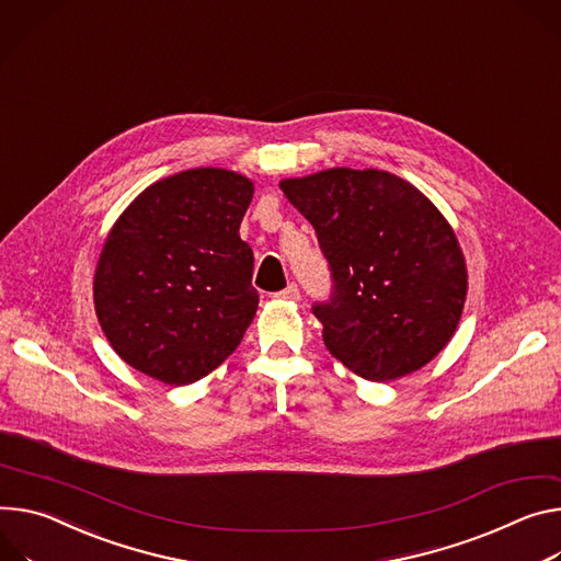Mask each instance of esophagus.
<instances>
[{
	"label": "esophagus",
	"mask_w": 561,
	"mask_h": 561,
	"mask_svg": "<svg viewBox=\"0 0 561 561\" xmlns=\"http://www.w3.org/2000/svg\"><path fill=\"white\" fill-rule=\"evenodd\" d=\"M275 297H279V299H290V301H295V299H299V288H297V284H288L284 290H279V293H275Z\"/></svg>",
	"instance_id": "esophagus-1"
}]
</instances>
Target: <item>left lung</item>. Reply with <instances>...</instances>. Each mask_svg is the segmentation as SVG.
<instances>
[{
  "label": "left lung",
  "mask_w": 561,
  "mask_h": 561,
  "mask_svg": "<svg viewBox=\"0 0 561 561\" xmlns=\"http://www.w3.org/2000/svg\"><path fill=\"white\" fill-rule=\"evenodd\" d=\"M279 185L329 262L333 290L313 316L333 358L374 382L425 367L454 335L468 290L463 252L434 203L382 170Z\"/></svg>",
  "instance_id": "1"
}]
</instances>
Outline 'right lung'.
I'll return each mask as SVG.
<instances>
[{
    "instance_id": "1",
    "label": "right lung",
    "mask_w": 561,
    "mask_h": 561,
    "mask_svg": "<svg viewBox=\"0 0 561 561\" xmlns=\"http://www.w3.org/2000/svg\"><path fill=\"white\" fill-rule=\"evenodd\" d=\"M252 183L198 168L149 185L100 252L95 316L121 358L165 385L217 369L243 340L260 293L239 226Z\"/></svg>"
}]
</instances>
